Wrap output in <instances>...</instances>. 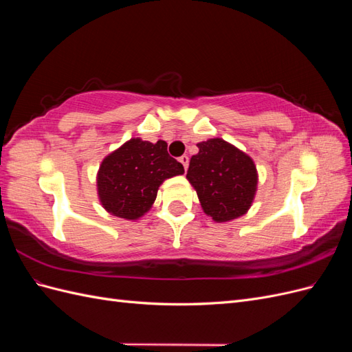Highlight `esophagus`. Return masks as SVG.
I'll return each mask as SVG.
<instances>
[{
  "label": "esophagus",
  "instance_id": "esophagus-1",
  "mask_svg": "<svg viewBox=\"0 0 352 352\" xmlns=\"http://www.w3.org/2000/svg\"><path fill=\"white\" fill-rule=\"evenodd\" d=\"M179 162H180V163H182L184 168L186 170V168H188V164H189V157H188V155H182V157H180V158H179Z\"/></svg>",
  "mask_w": 352,
  "mask_h": 352
}]
</instances>
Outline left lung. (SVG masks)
Listing matches in <instances>:
<instances>
[{
    "label": "left lung",
    "mask_w": 352,
    "mask_h": 352,
    "mask_svg": "<svg viewBox=\"0 0 352 352\" xmlns=\"http://www.w3.org/2000/svg\"><path fill=\"white\" fill-rule=\"evenodd\" d=\"M188 180L197 190L201 207L214 221L236 219L252 204L257 189V168L247 154L214 138L197 144Z\"/></svg>",
    "instance_id": "1"
}]
</instances>
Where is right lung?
<instances>
[{"label": "right lung", "instance_id": "add662e5", "mask_svg": "<svg viewBox=\"0 0 352 352\" xmlns=\"http://www.w3.org/2000/svg\"><path fill=\"white\" fill-rule=\"evenodd\" d=\"M184 172L164 141L133 138L102 160L97 177L100 201L111 214L136 220L151 208L163 180Z\"/></svg>", "mask_w": 352, "mask_h": 352}]
</instances>
